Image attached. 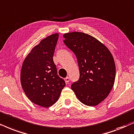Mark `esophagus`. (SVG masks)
I'll return each instance as SVG.
<instances>
[{
	"mask_svg": "<svg viewBox=\"0 0 134 134\" xmlns=\"http://www.w3.org/2000/svg\"><path fill=\"white\" fill-rule=\"evenodd\" d=\"M65 82L67 83H68L69 81H70V78H69V77H66L65 78Z\"/></svg>",
	"mask_w": 134,
	"mask_h": 134,
	"instance_id": "esophagus-1",
	"label": "esophagus"
}]
</instances>
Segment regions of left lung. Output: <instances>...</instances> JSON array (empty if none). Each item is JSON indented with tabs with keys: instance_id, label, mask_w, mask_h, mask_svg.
I'll return each mask as SVG.
<instances>
[{
	"instance_id": "obj_1",
	"label": "left lung",
	"mask_w": 134,
	"mask_h": 134,
	"mask_svg": "<svg viewBox=\"0 0 134 134\" xmlns=\"http://www.w3.org/2000/svg\"><path fill=\"white\" fill-rule=\"evenodd\" d=\"M64 43L77 58L80 78L71 88L83 104L96 106L110 94L115 83L114 59L107 48L87 34L73 32L64 35Z\"/></svg>"
}]
</instances>
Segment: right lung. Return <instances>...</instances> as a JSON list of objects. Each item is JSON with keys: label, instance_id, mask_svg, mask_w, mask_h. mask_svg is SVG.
<instances>
[{"label": "right lung", "instance_id": "obj_1", "mask_svg": "<svg viewBox=\"0 0 134 134\" xmlns=\"http://www.w3.org/2000/svg\"><path fill=\"white\" fill-rule=\"evenodd\" d=\"M59 37L54 34L43 39L25 58L21 70V83L31 102L43 107L53 105L65 86L59 76L53 55Z\"/></svg>", "mask_w": 134, "mask_h": 134}]
</instances>
